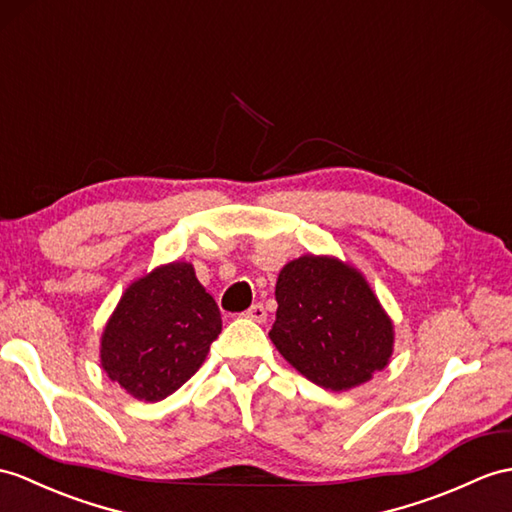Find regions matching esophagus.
<instances>
[{
    "label": "esophagus",
    "mask_w": 512,
    "mask_h": 512,
    "mask_svg": "<svg viewBox=\"0 0 512 512\" xmlns=\"http://www.w3.org/2000/svg\"><path fill=\"white\" fill-rule=\"evenodd\" d=\"M245 317L256 321V323H265L267 321V310H265L263 304H254L252 308L245 310Z\"/></svg>",
    "instance_id": "1"
}]
</instances>
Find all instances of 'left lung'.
<instances>
[{
  "label": "left lung",
  "mask_w": 512,
  "mask_h": 512,
  "mask_svg": "<svg viewBox=\"0 0 512 512\" xmlns=\"http://www.w3.org/2000/svg\"><path fill=\"white\" fill-rule=\"evenodd\" d=\"M269 330L289 363L323 389L347 391L389 365L393 321L363 273L330 256H302L276 282Z\"/></svg>",
  "instance_id": "obj_1"
}]
</instances>
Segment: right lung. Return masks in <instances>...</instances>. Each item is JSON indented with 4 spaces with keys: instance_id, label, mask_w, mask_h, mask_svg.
<instances>
[{
    "instance_id": "add662e5",
    "label": "right lung",
    "mask_w": 512,
    "mask_h": 512,
    "mask_svg": "<svg viewBox=\"0 0 512 512\" xmlns=\"http://www.w3.org/2000/svg\"><path fill=\"white\" fill-rule=\"evenodd\" d=\"M221 332L215 299L189 263L160 265L121 295L102 334V367L136 400L160 402L202 367Z\"/></svg>"
}]
</instances>
